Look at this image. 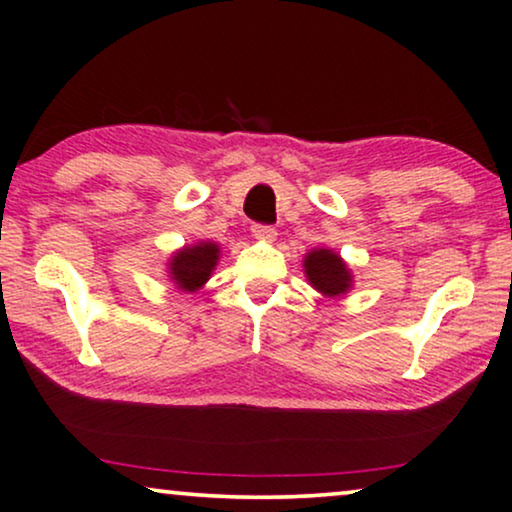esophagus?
Instances as JSON below:
<instances>
[{
	"mask_svg": "<svg viewBox=\"0 0 512 512\" xmlns=\"http://www.w3.org/2000/svg\"><path fill=\"white\" fill-rule=\"evenodd\" d=\"M251 235H254L256 240L272 242L277 237V230L272 226H261V223H256V226H251Z\"/></svg>",
	"mask_w": 512,
	"mask_h": 512,
	"instance_id": "34e87169",
	"label": "esophagus"
}]
</instances>
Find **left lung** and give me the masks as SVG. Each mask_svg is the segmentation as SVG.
<instances>
[{
  "mask_svg": "<svg viewBox=\"0 0 512 512\" xmlns=\"http://www.w3.org/2000/svg\"><path fill=\"white\" fill-rule=\"evenodd\" d=\"M307 282L326 298H342L352 291L354 275L345 258L328 247L310 249L303 258Z\"/></svg>",
  "mask_w": 512,
  "mask_h": 512,
  "instance_id": "left-lung-1",
  "label": "left lung"
}]
</instances>
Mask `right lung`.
Segmentation results:
<instances>
[{
    "mask_svg": "<svg viewBox=\"0 0 512 512\" xmlns=\"http://www.w3.org/2000/svg\"><path fill=\"white\" fill-rule=\"evenodd\" d=\"M221 258V247L212 240H200L172 251L167 258V279L181 293H195L209 282Z\"/></svg>",
    "mask_w": 512,
    "mask_h": 512,
    "instance_id": "add662e5",
    "label": "right lung"
}]
</instances>
